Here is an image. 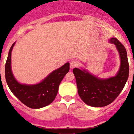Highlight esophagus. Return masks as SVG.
<instances>
[{"label": "esophagus", "mask_w": 134, "mask_h": 134, "mask_svg": "<svg viewBox=\"0 0 134 134\" xmlns=\"http://www.w3.org/2000/svg\"><path fill=\"white\" fill-rule=\"evenodd\" d=\"M78 65V62L76 60H72L70 62V69H74V67H76V66Z\"/></svg>", "instance_id": "obj_1"}]
</instances>
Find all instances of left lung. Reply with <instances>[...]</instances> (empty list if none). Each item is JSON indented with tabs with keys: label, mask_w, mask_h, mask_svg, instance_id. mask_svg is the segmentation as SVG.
<instances>
[{
	"label": "left lung",
	"mask_w": 134,
	"mask_h": 134,
	"mask_svg": "<svg viewBox=\"0 0 134 134\" xmlns=\"http://www.w3.org/2000/svg\"><path fill=\"white\" fill-rule=\"evenodd\" d=\"M108 41L115 46L120 59V67L114 76L100 78L82 67L73 69L80 98L91 107H103L111 103L124 89L129 77L125 48L116 38H111Z\"/></svg>",
	"instance_id": "obj_1"
}]
</instances>
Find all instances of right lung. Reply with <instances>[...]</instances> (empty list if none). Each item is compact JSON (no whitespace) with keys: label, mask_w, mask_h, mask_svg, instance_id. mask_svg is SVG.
Returning <instances> with one entry per match:
<instances>
[{"label":"right lung","mask_w":134,"mask_h":134,"mask_svg":"<svg viewBox=\"0 0 134 134\" xmlns=\"http://www.w3.org/2000/svg\"><path fill=\"white\" fill-rule=\"evenodd\" d=\"M16 41L9 50L5 66V76L7 85L13 94L27 107L39 109L52 103L57 94L58 87L63 78L69 71L67 62L34 84H22L17 81L11 69V52Z\"/></svg>","instance_id":"1"}]
</instances>
